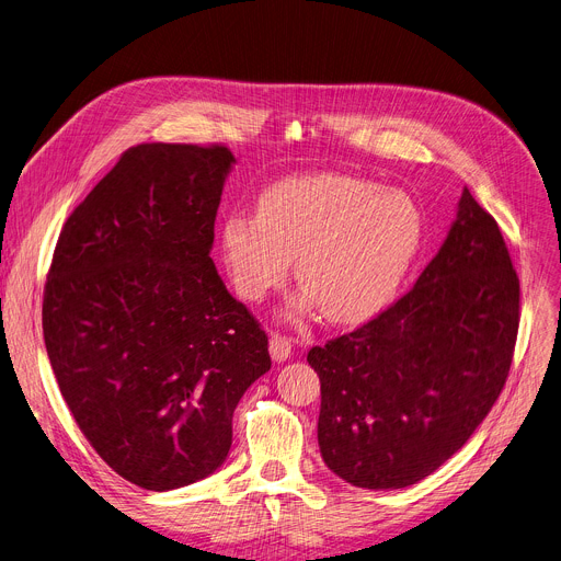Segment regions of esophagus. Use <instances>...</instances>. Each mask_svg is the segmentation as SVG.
Listing matches in <instances>:
<instances>
[{"instance_id":"1","label":"esophagus","mask_w":561,"mask_h":561,"mask_svg":"<svg viewBox=\"0 0 561 561\" xmlns=\"http://www.w3.org/2000/svg\"><path fill=\"white\" fill-rule=\"evenodd\" d=\"M293 353V342L286 335L273 333L271 335V358L275 363H286Z\"/></svg>"}]
</instances>
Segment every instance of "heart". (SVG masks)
<instances>
[{
  "label": "heart",
  "instance_id": "1",
  "mask_svg": "<svg viewBox=\"0 0 561 561\" xmlns=\"http://www.w3.org/2000/svg\"><path fill=\"white\" fill-rule=\"evenodd\" d=\"M423 213L402 190L322 172L268 185L257 213H230L219 252L234 290L250 301L277 288L295 257L301 290L293 311L322 309L337 324L360 322L393 297L423 241Z\"/></svg>",
  "mask_w": 561,
  "mask_h": 561
}]
</instances>
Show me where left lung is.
I'll use <instances>...</instances> for the list:
<instances>
[{
    "mask_svg": "<svg viewBox=\"0 0 561 561\" xmlns=\"http://www.w3.org/2000/svg\"><path fill=\"white\" fill-rule=\"evenodd\" d=\"M517 329L519 277L496 221L463 187L414 288L358 331L309 351L327 468L367 490L436 472L492 410Z\"/></svg>",
    "mask_w": 561,
    "mask_h": 561,
    "instance_id": "obj_1",
    "label": "left lung"
}]
</instances>
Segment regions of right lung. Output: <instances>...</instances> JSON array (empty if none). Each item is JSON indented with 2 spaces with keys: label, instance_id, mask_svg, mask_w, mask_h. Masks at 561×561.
Returning <instances> with one entry per match:
<instances>
[{
  "label": "right lung",
  "instance_id": "1",
  "mask_svg": "<svg viewBox=\"0 0 561 561\" xmlns=\"http://www.w3.org/2000/svg\"><path fill=\"white\" fill-rule=\"evenodd\" d=\"M228 147H129L67 219L42 329L62 398L103 461L145 490L210 477L268 337L210 257Z\"/></svg>",
  "mask_w": 561,
  "mask_h": 561
}]
</instances>
